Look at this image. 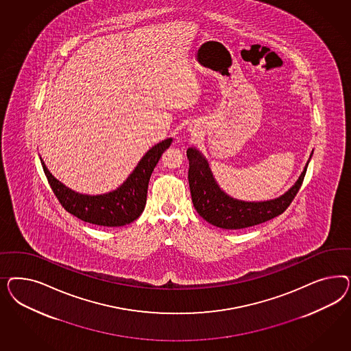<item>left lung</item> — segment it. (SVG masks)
Segmentation results:
<instances>
[{"label": "left lung", "mask_w": 351, "mask_h": 351, "mask_svg": "<svg viewBox=\"0 0 351 351\" xmlns=\"http://www.w3.org/2000/svg\"><path fill=\"white\" fill-rule=\"evenodd\" d=\"M186 156L189 160L188 179L194 208L207 223L229 230L265 223L285 213L300 191L308 165V162L296 184L282 197L266 202H242L226 195L219 188L207 160L198 150L189 148Z\"/></svg>", "instance_id": "obj_1"}]
</instances>
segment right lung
<instances>
[{"instance_id": "right-lung-1", "label": "right lung", "mask_w": 351, "mask_h": 351, "mask_svg": "<svg viewBox=\"0 0 351 351\" xmlns=\"http://www.w3.org/2000/svg\"><path fill=\"white\" fill-rule=\"evenodd\" d=\"M171 141L172 138L163 140L149 149L128 180L117 191L103 195H85L68 189L53 178L43 162V171L55 197L65 211L85 223L100 226H123L135 221L143 213L147 203L150 175L162 153L170 147Z\"/></svg>"}]
</instances>
